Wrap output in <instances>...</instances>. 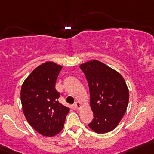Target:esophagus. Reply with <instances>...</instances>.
Here are the masks:
<instances>
[{
	"instance_id": "obj_1",
	"label": "esophagus",
	"mask_w": 154,
	"mask_h": 154,
	"mask_svg": "<svg viewBox=\"0 0 154 154\" xmlns=\"http://www.w3.org/2000/svg\"><path fill=\"white\" fill-rule=\"evenodd\" d=\"M74 106H75L76 109H80V107H81L80 103H79V102H77L75 103V104H74Z\"/></svg>"
}]
</instances>
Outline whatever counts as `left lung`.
Returning <instances> with one entry per match:
<instances>
[{"label":"left lung","mask_w":154,"mask_h":154,"mask_svg":"<svg viewBox=\"0 0 154 154\" xmlns=\"http://www.w3.org/2000/svg\"><path fill=\"white\" fill-rule=\"evenodd\" d=\"M89 86L94 119L89 127L99 134L118 126L126 111L129 94L124 79L118 72L98 60L81 64Z\"/></svg>","instance_id":"1"}]
</instances>
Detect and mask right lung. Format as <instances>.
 <instances>
[{"label": "right lung", "instance_id": "obj_1", "mask_svg": "<svg viewBox=\"0 0 154 154\" xmlns=\"http://www.w3.org/2000/svg\"><path fill=\"white\" fill-rule=\"evenodd\" d=\"M62 66L53 62L38 66L24 81L20 98L25 118L44 136L58 134L64 126L69 108L58 102L55 82Z\"/></svg>", "mask_w": 154, "mask_h": 154}]
</instances>
